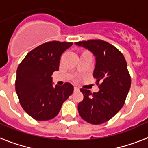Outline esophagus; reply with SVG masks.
I'll use <instances>...</instances> for the list:
<instances>
[{
    "label": "esophagus",
    "instance_id": "1",
    "mask_svg": "<svg viewBox=\"0 0 148 148\" xmlns=\"http://www.w3.org/2000/svg\"><path fill=\"white\" fill-rule=\"evenodd\" d=\"M74 91H75V92H76V91H79V90H80V89L78 88L77 86H74Z\"/></svg>",
    "mask_w": 148,
    "mask_h": 148
}]
</instances>
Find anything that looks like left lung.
Instances as JSON below:
<instances>
[{"mask_svg": "<svg viewBox=\"0 0 148 148\" xmlns=\"http://www.w3.org/2000/svg\"><path fill=\"white\" fill-rule=\"evenodd\" d=\"M75 44L88 49L96 57L93 77L99 88L93 93L80 89L84 99L78 104V112L90 124H102L111 119L125 104L131 86L127 63L122 52L105 41L92 39Z\"/></svg>", "mask_w": 148, "mask_h": 148, "instance_id": "obj_1", "label": "left lung"}]
</instances>
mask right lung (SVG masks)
<instances>
[{
	"label": "right lung",
	"mask_w": 148,
	"mask_h": 148,
	"mask_svg": "<svg viewBox=\"0 0 148 148\" xmlns=\"http://www.w3.org/2000/svg\"><path fill=\"white\" fill-rule=\"evenodd\" d=\"M72 45L58 41L42 44L29 51L18 66L16 92L24 111L34 119L55 118L73 93L71 84L53 86L51 77L54 71L59 70L62 53Z\"/></svg>",
	"instance_id": "right-lung-1"
}]
</instances>
